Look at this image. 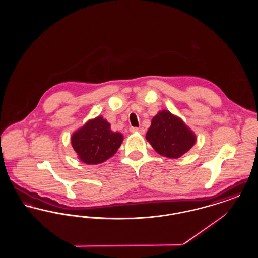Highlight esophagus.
I'll return each instance as SVG.
<instances>
[{"label":"esophagus","instance_id":"34e87169","mask_svg":"<svg viewBox=\"0 0 258 258\" xmlns=\"http://www.w3.org/2000/svg\"><path fill=\"white\" fill-rule=\"evenodd\" d=\"M131 133H138L140 135L144 134V128L143 127H131L130 128Z\"/></svg>","mask_w":258,"mask_h":258}]
</instances>
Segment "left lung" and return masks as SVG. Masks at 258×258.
<instances>
[{
    "label": "left lung",
    "mask_w": 258,
    "mask_h": 258,
    "mask_svg": "<svg viewBox=\"0 0 258 258\" xmlns=\"http://www.w3.org/2000/svg\"><path fill=\"white\" fill-rule=\"evenodd\" d=\"M146 139L161 156L178 159L196 144L197 135L180 117L161 110L152 119Z\"/></svg>",
    "instance_id": "obj_1"
}]
</instances>
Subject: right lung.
<instances>
[{
	"mask_svg": "<svg viewBox=\"0 0 258 258\" xmlns=\"http://www.w3.org/2000/svg\"><path fill=\"white\" fill-rule=\"evenodd\" d=\"M71 140L79 160L86 164H99L116 154L123 136L119 132H113L110 123L102 116H98L75 131Z\"/></svg>",
	"mask_w": 258,
	"mask_h": 258,
	"instance_id": "obj_1",
	"label": "right lung"
}]
</instances>
